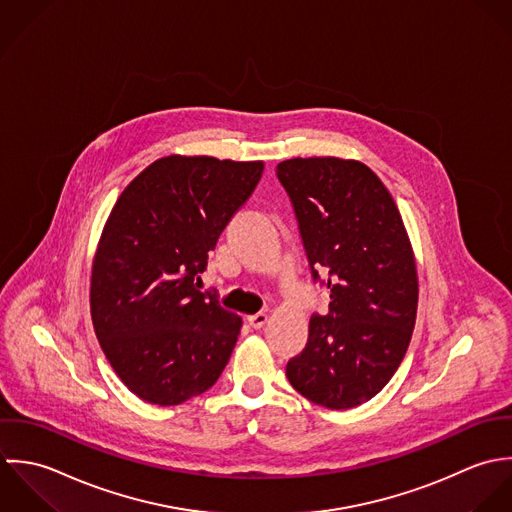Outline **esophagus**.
<instances>
[{
  "mask_svg": "<svg viewBox=\"0 0 512 512\" xmlns=\"http://www.w3.org/2000/svg\"><path fill=\"white\" fill-rule=\"evenodd\" d=\"M267 320H269V314L267 312H257V314H251V316H247V322H249V326H253V328H263L265 324H267Z\"/></svg>",
  "mask_w": 512,
  "mask_h": 512,
  "instance_id": "1",
  "label": "esophagus"
}]
</instances>
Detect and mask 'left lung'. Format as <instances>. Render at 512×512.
I'll use <instances>...</instances> for the list:
<instances>
[{
	"label": "left lung",
	"instance_id": "obj_1",
	"mask_svg": "<svg viewBox=\"0 0 512 512\" xmlns=\"http://www.w3.org/2000/svg\"><path fill=\"white\" fill-rule=\"evenodd\" d=\"M307 251L330 293L312 314L305 350L287 364L291 386L330 409L356 408L392 380L408 352L417 271L400 209L358 160L293 158L277 166Z\"/></svg>",
	"mask_w": 512,
	"mask_h": 512
}]
</instances>
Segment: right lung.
<instances>
[{
  "mask_svg": "<svg viewBox=\"0 0 512 512\" xmlns=\"http://www.w3.org/2000/svg\"><path fill=\"white\" fill-rule=\"evenodd\" d=\"M263 168L172 154L112 207L93 261L91 316L106 360L140 400L178 406L209 390L229 362L241 316L202 293L200 275Z\"/></svg>",
  "mask_w": 512,
  "mask_h": 512,
  "instance_id": "obj_1",
  "label": "right lung"
}]
</instances>
